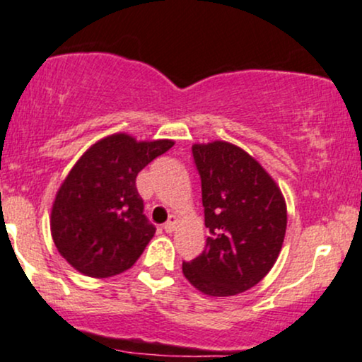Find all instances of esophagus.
Wrapping results in <instances>:
<instances>
[{
  "label": "esophagus",
  "mask_w": 362,
  "mask_h": 362,
  "mask_svg": "<svg viewBox=\"0 0 362 362\" xmlns=\"http://www.w3.org/2000/svg\"><path fill=\"white\" fill-rule=\"evenodd\" d=\"M176 225H177V218L174 215H171V216H169L168 222L164 223V230L171 233V232H174V228H176Z\"/></svg>",
  "instance_id": "1"
}]
</instances>
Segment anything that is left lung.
Wrapping results in <instances>:
<instances>
[{"label":"left lung","mask_w":362,"mask_h":362,"mask_svg":"<svg viewBox=\"0 0 362 362\" xmlns=\"http://www.w3.org/2000/svg\"><path fill=\"white\" fill-rule=\"evenodd\" d=\"M202 180L206 247L182 262V274L210 296L256 286L274 266L286 233V203L273 177L244 148L215 140L194 144Z\"/></svg>","instance_id":"1"}]
</instances>
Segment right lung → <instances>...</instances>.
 Listing matches in <instances>:
<instances>
[{"instance_id":"right-lung-1","label":"right lung","mask_w":362,"mask_h":362,"mask_svg":"<svg viewBox=\"0 0 362 362\" xmlns=\"http://www.w3.org/2000/svg\"><path fill=\"white\" fill-rule=\"evenodd\" d=\"M173 140L137 142L127 134L101 139L81 156L59 188L50 232L79 273L110 278L135 264L156 227L144 215L135 177Z\"/></svg>"}]
</instances>
